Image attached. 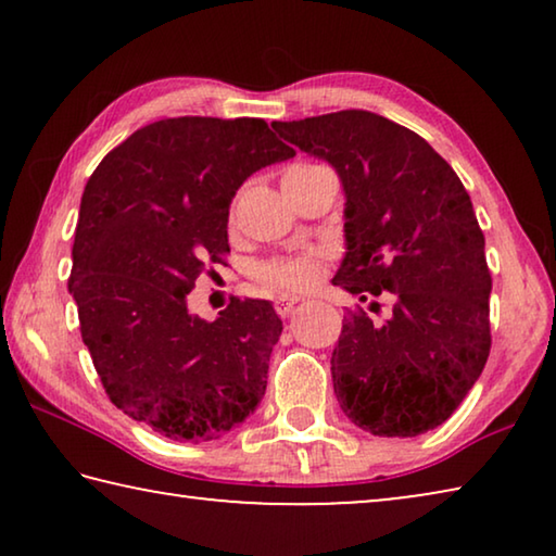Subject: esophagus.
Listing matches in <instances>:
<instances>
[{
	"label": "esophagus",
	"instance_id": "34e87169",
	"mask_svg": "<svg viewBox=\"0 0 556 556\" xmlns=\"http://www.w3.org/2000/svg\"><path fill=\"white\" fill-rule=\"evenodd\" d=\"M299 301H301V296H296V294H281V296H277V301H275L277 314L279 316H289L291 312H294V306L299 304Z\"/></svg>",
	"mask_w": 556,
	"mask_h": 556
}]
</instances>
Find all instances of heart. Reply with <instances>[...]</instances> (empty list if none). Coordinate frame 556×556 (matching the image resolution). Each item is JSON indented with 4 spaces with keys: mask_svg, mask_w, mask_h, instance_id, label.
<instances>
[{
    "mask_svg": "<svg viewBox=\"0 0 556 556\" xmlns=\"http://www.w3.org/2000/svg\"><path fill=\"white\" fill-rule=\"evenodd\" d=\"M316 277V262L312 257H281L271 260L260 269L262 285L277 289H304Z\"/></svg>",
    "mask_w": 556,
    "mask_h": 556,
    "instance_id": "1",
    "label": "heart"
}]
</instances>
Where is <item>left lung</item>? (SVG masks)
<instances>
[{"mask_svg":"<svg viewBox=\"0 0 556 556\" xmlns=\"http://www.w3.org/2000/svg\"><path fill=\"white\" fill-rule=\"evenodd\" d=\"M281 139L341 178L345 255L333 285L390 301L348 312L331 355L345 417L375 437H419L456 412L491 353V271L473 203L412 129L365 110L275 122Z\"/></svg>","mask_w":556,"mask_h":556,"instance_id":"1","label":"left lung"}]
</instances>
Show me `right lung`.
<instances>
[{"label": "right lung", "instance_id": "add662e5", "mask_svg": "<svg viewBox=\"0 0 556 556\" xmlns=\"http://www.w3.org/2000/svg\"><path fill=\"white\" fill-rule=\"evenodd\" d=\"M296 152L265 119L174 117L137 129L102 159L80 199L68 291L108 397L174 441H211L265 397L281 318L232 299L215 321L188 312L220 265L238 188Z\"/></svg>", "mask_w": 556, "mask_h": 556}]
</instances>
